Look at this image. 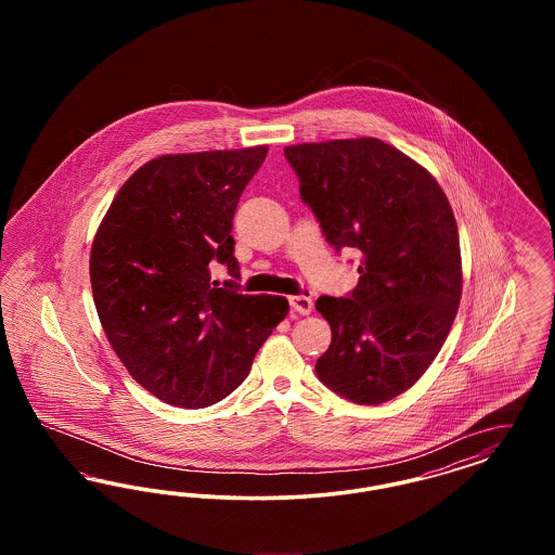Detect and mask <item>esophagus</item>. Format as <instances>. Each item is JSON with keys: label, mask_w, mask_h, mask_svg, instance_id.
Listing matches in <instances>:
<instances>
[{"label": "esophagus", "mask_w": 555, "mask_h": 555, "mask_svg": "<svg viewBox=\"0 0 555 555\" xmlns=\"http://www.w3.org/2000/svg\"><path fill=\"white\" fill-rule=\"evenodd\" d=\"M289 301L291 308H293L295 312H299V314H310L312 308H314V301H312L310 291H304V293H299V295H293Z\"/></svg>", "instance_id": "esophagus-1"}]
</instances>
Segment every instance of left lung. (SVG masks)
<instances>
[{
	"instance_id": "8db88e82",
	"label": "left lung",
	"mask_w": 555,
	"mask_h": 555,
	"mask_svg": "<svg viewBox=\"0 0 555 555\" xmlns=\"http://www.w3.org/2000/svg\"><path fill=\"white\" fill-rule=\"evenodd\" d=\"M301 199L326 241L360 254L347 297H318L333 339L318 378L353 403L408 391L448 339L462 297V258L443 189L418 162L374 139L285 147Z\"/></svg>"
}]
</instances>
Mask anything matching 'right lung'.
I'll list each match as a JSON object with an SVG mask.
<instances>
[{
	"label": "right lung",
	"instance_id": "right-lung-1",
	"mask_svg": "<svg viewBox=\"0 0 555 555\" xmlns=\"http://www.w3.org/2000/svg\"><path fill=\"white\" fill-rule=\"evenodd\" d=\"M266 154L256 145L152 159L120 186L93 238L89 274L107 341L170 405L233 393L289 312L285 297L238 291L233 216ZM214 263L234 279L211 282Z\"/></svg>",
	"mask_w": 555,
	"mask_h": 555
}]
</instances>
